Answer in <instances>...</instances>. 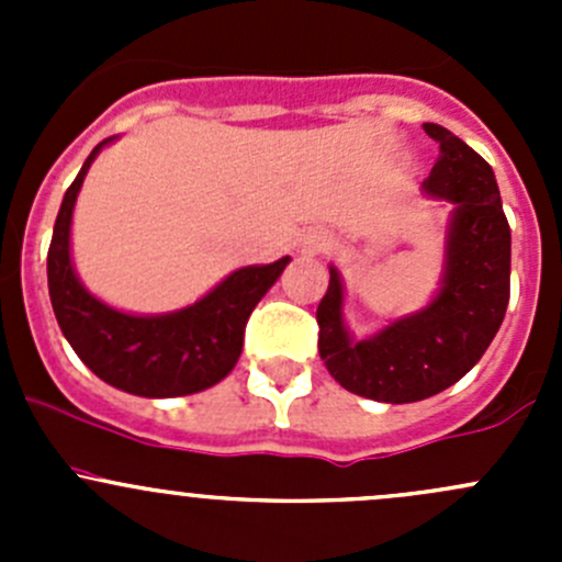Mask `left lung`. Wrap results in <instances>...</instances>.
I'll return each instance as SVG.
<instances>
[{
    "label": "left lung",
    "mask_w": 562,
    "mask_h": 562,
    "mask_svg": "<svg viewBox=\"0 0 562 562\" xmlns=\"http://www.w3.org/2000/svg\"><path fill=\"white\" fill-rule=\"evenodd\" d=\"M440 144L424 192L454 206L446 231L440 291L418 313L356 342L342 321V280L328 269L317 304V350L334 381L367 400L418 402L454 386L484 356L512 293V228L490 162L440 124H424Z\"/></svg>",
    "instance_id": "8db88e82"
}]
</instances>
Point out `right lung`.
Listing matches in <instances>:
<instances>
[{"instance_id": "right-lung-1", "label": "right lung", "mask_w": 562, "mask_h": 562, "mask_svg": "<svg viewBox=\"0 0 562 562\" xmlns=\"http://www.w3.org/2000/svg\"><path fill=\"white\" fill-rule=\"evenodd\" d=\"M113 138L100 140L67 187L48 247V293L61 334L78 359L111 386L135 396H184L223 381L245 345V326L285 258L245 266L195 304L166 315H127L94 299L70 260V223L89 166Z\"/></svg>"}]
</instances>
